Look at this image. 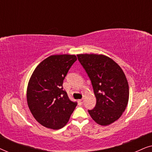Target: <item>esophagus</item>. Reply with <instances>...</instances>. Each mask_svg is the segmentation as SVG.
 Segmentation results:
<instances>
[{"label": "esophagus", "mask_w": 152, "mask_h": 152, "mask_svg": "<svg viewBox=\"0 0 152 152\" xmlns=\"http://www.w3.org/2000/svg\"><path fill=\"white\" fill-rule=\"evenodd\" d=\"M78 103L80 104V105H82L83 103H84V99H79L78 100Z\"/></svg>", "instance_id": "34e87169"}]
</instances>
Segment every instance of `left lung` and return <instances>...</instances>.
<instances>
[{
    "label": "left lung",
    "instance_id": "obj_1",
    "mask_svg": "<svg viewBox=\"0 0 152 152\" xmlns=\"http://www.w3.org/2000/svg\"><path fill=\"white\" fill-rule=\"evenodd\" d=\"M92 84L96 104L88 110L91 117L102 126L119 119L127 106L129 84L123 70L111 58L97 54L77 55Z\"/></svg>",
    "mask_w": 152,
    "mask_h": 152
}]
</instances>
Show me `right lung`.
I'll return each instance as SVG.
<instances>
[{"instance_id":"obj_1","label":"right lung","mask_w":152,"mask_h":152,"mask_svg":"<svg viewBox=\"0 0 152 152\" xmlns=\"http://www.w3.org/2000/svg\"><path fill=\"white\" fill-rule=\"evenodd\" d=\"M76 60L75 55H51L37 66L30 77L27 88L28 107L45 127H64L77 104L63 89L64 78Z\"/></svg>"}]
</instances>
